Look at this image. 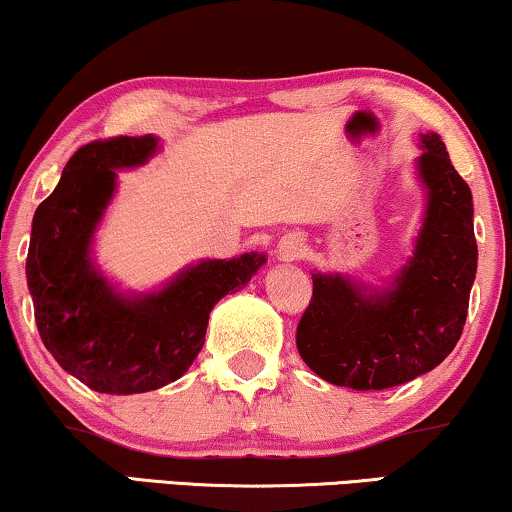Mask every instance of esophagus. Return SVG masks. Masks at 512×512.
I'll return each instance as SVG.
<instances>
[{
	"mask_svg": "<svg viewBox=\"0 0 512 512\" xmlns=\"http://www.w3.org/2000/svg\"><path fill=\"white\" fill-rule=\"evenodd\" d=\"M278 250H280V257H283V259H297V257L304 255L306 246H304V241L299 239V236H285V239L280 241Z\"/></svg>",
	"mask_w": 512,
	"mask_h": 512,
	"instance_id": "esophagus-1",
	"label": "esophagus"
}]
</instances>
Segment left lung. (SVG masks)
<instances>
[{"mask_svg": "<svg viewBox=\"0 0 512 512\" xmlns=\"http://www.w3.org/2000/svg\"><path fill=\"white\" fill-rule=\"evenodd\" d=\"M415 169L427 192L413 257L390 287L313 273L297 327L299 355L331 385L387 390L436 369L462 336L478 269L473 197L441 136L420 134Z\"/></svg>", "mask_w": 512, "mask_h": 512, "instance_id": "1", "label": "left lung"}]
</instances>
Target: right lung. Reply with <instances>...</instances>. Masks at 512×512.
<instances>
[{"label": "right lung", "mask_w": 512, "mask_h": 512, "mask_svg": "<svg viewBox=\"0 0 512 512\" xmlns=\"http://www.w3.org/2000/svg\"><path fill=\"white\" fill-rule=\"evenodd\" d=\"M160 139L115 136L78 148L32 220L27 287L41 341L64 371L102 394L174 383L204 345L208 315L255 276L266 255L201 259L162 290L122 294L92 262V239L115 192V171L146 164Z\"/></svg>", "instance_id": "1"}]
</instances>
